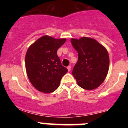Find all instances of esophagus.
Listing matches in <instances>:
<instances>
[{"label": "esophagus", "mask_w": 128, "mask_h": 128, "mask_svg": "<svg viewBox=\"0 0 128 128\" xmlns=\"http://www.w3.org/2000/svg\"><path fill=\"white\" fill-rule=\"evenodd\" d=\"M67 69H68V72H70V70H71V66H70V65H69V66H67Z\"/></svg>", "instance_id": "34e87169"}]
</instances>
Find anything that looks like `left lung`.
Wrapping results in <instances>:
<instances>
[{"instance_id":"left-lung-1","label":"left lung","mask_w":128,"mask_h":128,"mask_svg":"<svg viewBox=\"0 0 128 128\" xmlns=\"http://www.w3.org/2000/svg\"><path fill=\"white\" fill-rule=\"evenodd\" d=\"M71 44L78 53V60L72 70L78 85L86 90L98 88L108 74V52L96 40L87 37L72 38Z\"/></svg>"}]
</instances>
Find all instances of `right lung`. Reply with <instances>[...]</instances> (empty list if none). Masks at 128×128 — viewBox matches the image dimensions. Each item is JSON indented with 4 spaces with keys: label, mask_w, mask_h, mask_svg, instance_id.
I'll list each match as a JSON object with an SVG mask.
<instances>
[{
    "label": "right lung",
    "mask_w": 128,
    "mask_h": 128,
    "mask_svg": "<svg viewBox=\"0 0 128 128\" xmlns=\"http://www.w3.org/2000/svg\"><path fill=\"white\" fill-rule=\"evenodd\" d=\"M66 39H55L44 36L28 48L25 58L29 81L35 88L50 93L58 88L62 77L67 72L62 65L57 50Z\"/></svg>",
    "instance_id": "right-lung-1"
}]
</instances>
